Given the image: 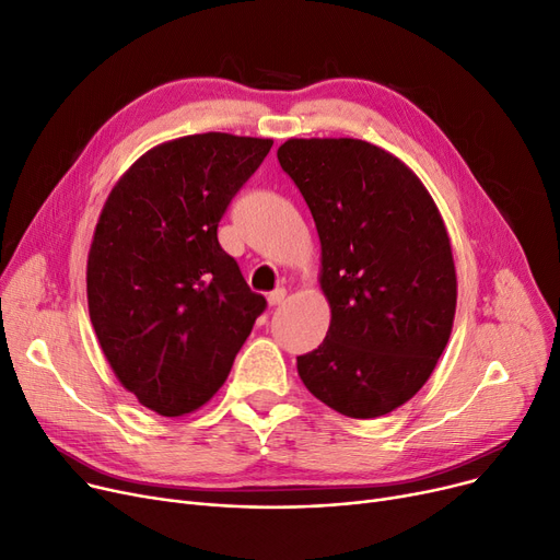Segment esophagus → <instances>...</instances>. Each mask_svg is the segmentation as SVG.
I'll list each match as a JSON object with an SVG mask.
<instances>
[{"label":"esophagus","mask_w":560,"mask_h":560,"mask_svg":"<svg viewBox=\"0 0 560 560\" xmlns=\"http://www.w3.org/2000/svg\"><path fill=\"white\" fill-rule=\"evenodd\" d=\"M268 302H270V306H279V304H283V302H285V288H277V290H272L270 295H268Z\"/></svg>","instance_id":"34e87169"}]
</instances>
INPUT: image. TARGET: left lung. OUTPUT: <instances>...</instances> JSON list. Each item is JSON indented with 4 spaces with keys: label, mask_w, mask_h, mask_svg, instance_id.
Returning <instances> with one entry per match:
<instances>
[{
    "label": "left lung",
    "mask_w": 560,
    "mask_h": 560,
    "mask_svg": "<svg viewBox=\"0 0 560 560\" xmlns=\"http://www.w3.org/2000/svg\"><path fill=\"white\" fill-rule=\"evenodd\" d=\"M277 159L319 235L327 338L298 357L304 386L329 408L372 420L416 397L456 313L450 233L420 176L359 138H290Z\"/></svg>",
    "instance_id": "8db88e82"
}]
</instances>
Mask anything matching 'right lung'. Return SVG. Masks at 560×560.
Listing matches in <instances>:
<instances>
[{"label":"right lung","instance_id":"right-lung-1","mask_svg":"<svg viewBox=\"0 0 560 560\" xmlns=\"http://www.w3.org/2000/svg\"><path fill=\"white\" fill-rule=\"evenodd\" d=\"M272 138L195 133L147 150L108 192L85 265L88 313L120 384L182 418L226 381L265 298L218 243Z\"/></svg>","mask_w":560,"mask_h":560}]
</instances>
